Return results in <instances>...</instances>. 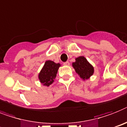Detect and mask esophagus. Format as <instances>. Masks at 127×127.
<instances>
[{"label": "esophagus", "instance_id": "1", "mask_svg": "<svg viewBox=\"0 0 127 127\" xmlns=\"http://www.w3.org/2000/svg\"><path fill=\"white\" fill-rule=\"evenodd\" d=\"M64 65H66V66H68V65H69L70 64L69 62H65L64 63Z\"/></svg>", "mask_w": 127, "mask_h": 127}]
</instances>
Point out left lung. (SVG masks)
Returning a JSON list of instances; mask_svg holds the SVG:
<instances>
[{
  "label": "left lung",
  "mask_w": 127,
  "mask_h": 127,
  "mask_svg": "<svg viewBox=\"0 0 127 127\" xmlns=\"http://www.w3.org/2000/svg\"><path fill=\"white\" fill-rule=\"evenodd\" d=\"M73 66L76 73L84 80L88 79L90 76L94 74V69L93 66L87 61L84 56L76 58V62L73 63Z\"/></svg>",
  "instance_id": "left-lung-1"
}]
</instances>
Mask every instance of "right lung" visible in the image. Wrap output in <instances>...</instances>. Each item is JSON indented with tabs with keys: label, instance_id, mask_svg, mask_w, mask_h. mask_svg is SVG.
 Listing matches in <instances>:
<instances>
[{
	"label": "right lung",
	"instance_id": "add662e5",
	"mask_svg": "<svg viewBox=\"0 0 127 127\" xmlns=\"http://www.w3.org/2000/svg\"><path fill=\"white\" fill-rule=\"evenodd\" d=\"M60 64H56L54 62L48 60L46 61L43 67L39 74V79L44 86H49L54 82L56 78Z\"/></svg>",
	"mask_w": 127,
	"mask_h": 127
}]
</instances>
